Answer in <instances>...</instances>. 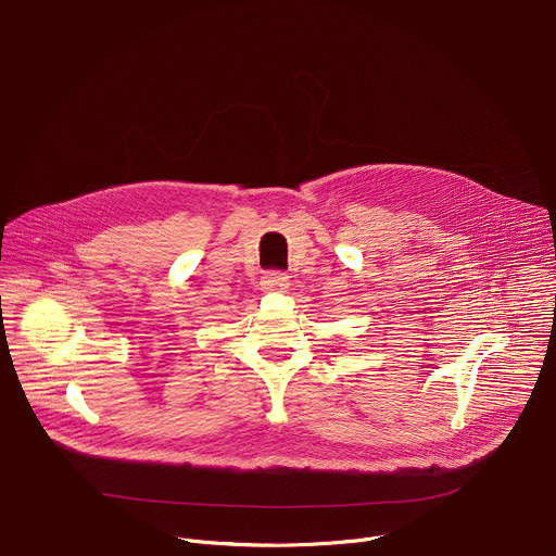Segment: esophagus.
Returning a JSON list of instances; mask_svg holds the SVG:
<instances>
[{
	"instance_id": "1",
	"label": "esophagus",
	"mask_w": 556,
	"mask_h": 556,
	"mask_svg": "<svg viewBox=\"0 0 556 556\" xmlns=\"http://www.w3.org/2000/svg\"><path fill=\"white\" fill-rule=\"evenodd\" d=\"M288 275L281 270H268L262 277V288L268 292H283L288 288Z\"/></svg>"
}]
</instances>
